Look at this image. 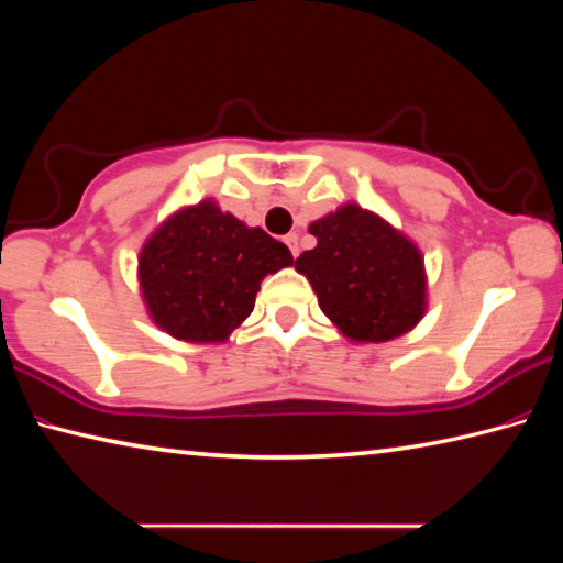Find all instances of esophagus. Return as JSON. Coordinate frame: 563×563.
<instances>
[{
    "label": "esophagus",
    "mask_w": 563,
    "mask_h": 563,
    "mask_svg": "<svg viewBox=\"0 0 563 563\" xmlns=\"http://www.w3.org/2000/svg\"><path fill=\"white\" fill-rule=\"evenodd\" d=\"M285 243H288V247H290V253H292V258H298V255H300V245H298V233H288V235H285Z\"/></svg>",
    "instance_id": "esophagus-1"
}]
</instances>
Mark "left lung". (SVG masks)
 Segmentation results:
<instances>
[{"label": "left lung", "instance_id": "8db88e82", "mask_svg": "<svg viewBox=\"0 0 563 563\" xmlns=\"http://www.w3.org/2000/svg\"><path fill=\"white\" fill-rule=\"evenodd\" d=\"M318 238L295 271L320 310L355 342H387L424 316V265L417 247L383 218L347 203L310 225Z\"/></svg>", "mask_w": 563, "mask_h": 563}]
</instances>
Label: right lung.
I'll list each match as a JSON object with an SVG mask.
<instances>
[{
  "label": "right lung",
  "instance_id": "add662e5",
  "mask_svg": "<svg viewBox=\"0 0 563 563\" xmlns=\"http://www.w3.org/2000/svg\"><path fill=\"white\" fill-rule=\"evenodd\" d=\"M285 265H292L288 245L203 201L148 238L139 280L161 330L186 342H223L253 312L261 280Z\"/></svg>",
  "mask_w": 563,
  "mask_h": 563
}]
</instances>
